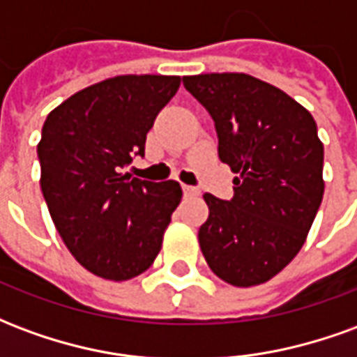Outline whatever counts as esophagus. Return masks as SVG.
<instances>
[{"label":"esophagus","mask_w":357,"mask_h":357,"mask_svg":"<svg viewBox=\"0 0 357 357\" xmlns=\"http://www.w3.org/2000/svg\"><path fill=\"white\" fill-rule=\"evenodd\" d=\"M183 195H185V197H197V195H199V189L193 185H183Z\"/></svg>","instance_id":"esophagus-1"}]
</instances>
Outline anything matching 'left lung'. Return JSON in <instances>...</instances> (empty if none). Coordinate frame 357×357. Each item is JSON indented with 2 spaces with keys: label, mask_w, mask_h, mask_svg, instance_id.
<instances>
[{
  "label": "left lung",
  "mask_w": 357,
  "mask_h": 357,
  "mask_svg": "<svg viewBox=\"0 0 357 357\" xmlns=\"http://www.w3.org/2000/svg\"><path fill=\"white\" fill-rule=\"evenodd\" d=\"M183 86L210 112L220 160L237 174L231 201L204 195V260L233 287L266 283L298 255L321 204L323 143L314 116L250 74L185 76Z\"/></svg>",
  "instance_id": "1"
}]
</instances>
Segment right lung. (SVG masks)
Segmentation results:
<instances>
[{
    "label": "right lung",
    "mask_w": 357,
    "mask_h": 357,
    "mask_svg": "<svg viewBox=\"0 0 357 357\" xmlns=\"http://www.w3.org/2000/svg\"><path fill=\"white\" fill-rule=\"evenodd\" d=\"M179 84V76H114L47 114L38 143L43 199L66 248L93 275L128 281L160 252L181 187L122 170L145 153L147 132Z\"/></svg>",
    "instance_id": "1"
}]
</instances>
